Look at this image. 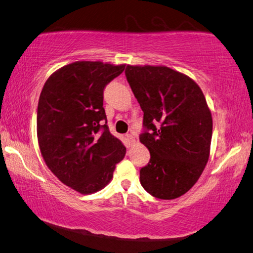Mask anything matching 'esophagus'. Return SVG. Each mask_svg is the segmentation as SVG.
Masks as SVG:
<instances>
[{
  "label": "esophagus",
  "instance_id": "esophagus-1",
  "mask_svg": "<svg viewBox=\"0 0 253 253\" xmlns=\"http://www.w3.org/2000/svg\"><path fill=\"white\" fill-rule=\"evenodd\" d=\"M126 139L127 140V142H129L130 144H132V143H134V142H135L134 136L132 135V134H126Z\"/></svg>",
  "mask_w": 253,
  "mask_h": 253
}]
</instances>
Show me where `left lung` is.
Masks as SVG:
<instances>
[{
  "label": "left lung",
  "instance_id": "left-lung-1",
  "mask_svg": "<svg viewBox=\"0 0 253 253\" xmlns=\"http://www.w3.org/2000/svg\"><path fill=\"white\" fill-rule=\"evenodd\" d=\"M126 77L143 111L140 141L151 156L140 182L154 198H179L209 159L212 117L206 97L193 80L167 66L127 65Z\"/></svg>",
  "mask_w": 253,
  "mask_h": 253
}]
</instances>
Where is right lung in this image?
<instances>
[{"label":"right lung","mask_w":253,"mask_h":253,"mask_svg":"<svg viewBox=\"0 0 253 253\" xmlns=\"http://www.w3.org/2000/svg\"><path fill=\"white\" fill-rule=\"evenodd\" d=\"M126 65L79 61L53 73L40 94L37 131L41 154L61 182L88 194L103 189L126 156L110 133L103 92Z\"/></svg>","instance_id":"obj_1"}]
</instances>
